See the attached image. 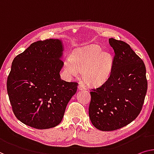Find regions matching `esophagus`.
<instances>
[{"instance_id":"1","label":"esophagus","mask_w":154,"mask_h":154,"mask_svg":"<svg viewBox=\"0 0 154 154\" xmlns=\"http://www.w3.org/2000/svg\"><path fill=\"white\" fill-rule=\"evenodd\" d=\"M78 90H79V91H84V90H86V87H85L84 85L80 84V85H79V86H78Z\"/></svg>"}]
</instances>
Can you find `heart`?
I'll list each match as a JSON object with an SVG mask.
<instances>
[{
    "label": "heart",
    "instance_id": "b5f03b06",
    "mask_svg": "<svg viewBox=\"0 0 154 154\" xmlns=\"http://www.w3.org/2000/svg\"><path fill=\"white\" fill-rule=\"evenodd\" d=\"M113 59L109 53L102 52L99 45H91L73 54L64 61L63 72L66 77H77L82 72V79L91 86H101L111 76Z\"/></svg>",
    "mask_w": 154,
    "mask_h": 154
}]
</instances>
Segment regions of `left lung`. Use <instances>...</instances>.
<instances>
[{
    "instance_id": "8db88e82",
    "label": "left lung",
    "mask_w": 154,
    "mask_h": 154,
    "mask_svg": "<svg viewBox=\"0 0 154 154\" xmlns=\"http://www.w3.org/2000/svg\"><path fill=\"white\" fill-rule=\"evenodd\" d=\"M115 56L111 76L91 92L89 118L93 125L103 131L120 128L140 113L147 90L143 61L122 41L111 38Z\"/></svg>"
}]
</instances>
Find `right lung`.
Wrapping results in <instances>:
<instances>
[{"label":"right lung","mask_w":154,"mask_h":154,"mask_svg":"<svg viewBox=\"0 0 154 154\" xmlns=\"http://www.w3.org/2000/svg\"><path fill=\"white\" fill-rule=\"evenodd\" d=\"M63 45L60 39L34 42L11 63L7 89L15 116L38 129L56 127L76 93L77 83L61 79Z\"/></svg>","instance_id":"add662e5"}]
</instances>
